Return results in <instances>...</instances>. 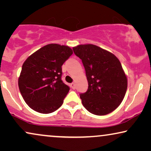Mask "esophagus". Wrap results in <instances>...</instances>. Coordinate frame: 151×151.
<instances>
[{
    "mask_svg": "<svg viewBox=\"0 0 151 151\" xmlns=\"http://www.w3.org/2000/svg\"><path fill=\"white\" fill-rule=\"evenodd\" d=\"M70 86H71V88L74 90L76 88V85H75V83H72L71 84H70Z\"/></svg>",
    "mask_w": 151,
    "mask_h": 151,
    "instance_id": "1",
    "label": "esophagus"
}]
</instances>
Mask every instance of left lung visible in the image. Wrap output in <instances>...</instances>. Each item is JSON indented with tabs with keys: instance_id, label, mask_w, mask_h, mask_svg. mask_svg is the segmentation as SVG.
I'll return each instance as SVG.
<instances>
[{
	"instance_id": "left-lung-1",
	"label": "left lung",
	"mask_w": 151,
	"mask_h": 151,
	"mask_svg": "<svg viewBox=\"0 0 151 151\" xmlns=\"http://www.w3.org/2000/svg\"><path fill=\"white\" fill-rule=\"evenodd\" d=\"M86 70L88 88L80 94L82 104L90 113L106 115L121 104L128 81L119 60L111 52L92 44L74 47Z\"/></svg>"
}]
</instances>
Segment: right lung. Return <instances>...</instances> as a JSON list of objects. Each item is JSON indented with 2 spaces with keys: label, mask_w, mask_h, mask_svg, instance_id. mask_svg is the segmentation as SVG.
Instances as JSON below:
<instances>
[{
  "label": "right lung",
  "mask_w": 151,
  "mask_h": 151,
  "mask_svg": "<svg viewBox=\"0 0 151 151\" xmlns=\"http://www.w3.org/2000/svg\"><path fill=\"white\" fill-rule=\"evenodd\" d=\"M72 53L68 46L48 44L24 62L19 87L25 103L32 110L48 114L61 107L70 90L61 80V66Z\"/></svg>",
  "instance_id": "1"
}]
</instances>
